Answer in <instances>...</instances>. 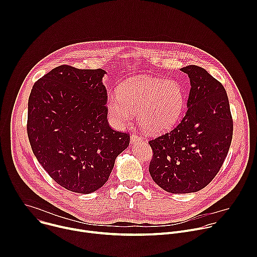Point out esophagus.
Instances as JSON below:
<instances>
[{
    "mask_svg": "<svg viewBox=\"0 0 257 257\" xmlns=\"http://www.w3.org/2000/svg\"><path fill=\"white\" fill-rule=\"evenodd\" d=\"M130 140H131V143H135V142L141 140V137H140V135L134 133V134H132V135L130 136Z\"/></svg>",
    "mask_w": 257,
    "mask_h": 257,
    "instance_id": "1",
    "label": "esophagus"
}]
</instances>
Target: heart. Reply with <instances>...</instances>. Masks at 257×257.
<instances>
[{"label":"heart","instance_id":"obj_1","mask_svg":"<svg viewBox=\"0 0 257 257\" xmlns=\"http://www.w3.org/2000/svg\"><path fill=\"white\" fill-rule=\"evenodd\" d=\"M185 91L174 80L136 76L126 80L117 96H108L107 108L115 121L126 124L137 114L141 126L154 134L171 130L181 119Z\"/></svg>","mask_w":257,"mask_h":257}]
</instances>
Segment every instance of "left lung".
<instances>
[{"label": "left lung", "instance_id": "obj_1", "mask_svg": "<svg viewBox=\"0 0 257 257\" xmlns=\"http://www.w3.org/2000/svg\"><path fill=\"white\" fill-rule=\"evenodd\" d=\"M190 79L187 112L170 132L150 140L153 180L170 193L204 188L218 173L233 137V119L222 83L201 67L181 69Z\"/></svg>", "mask_w": 257, "mask_h": 257}]
</instances>
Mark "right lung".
<instances>
[{"instance_id": "1", "label": "right lung", "mask_w": 257, "mask_h": 257, "mask_svg": "<svg viewBox=\"0 0 257 257\" xmlns=\"http://www.w3.org/2000/svg\"><path fill=\"white\" fill-rule=\"evenodd\" d=\"M102 69L56 67L28 98L27 135L50 177L67 190L88 194L104 185L128 133L108 126Z\"/></svg>"}]
</instances>
